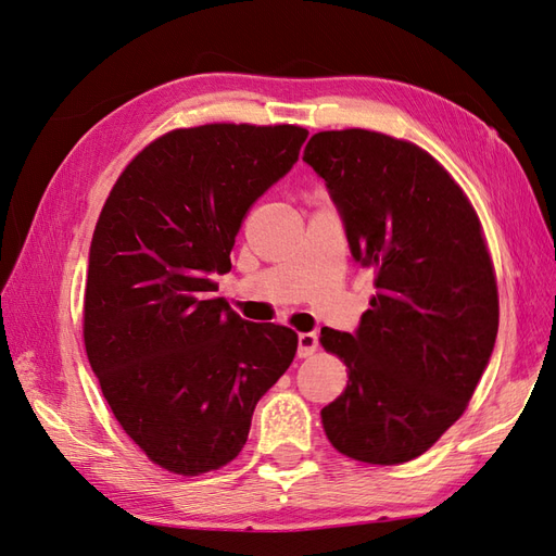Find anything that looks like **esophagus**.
I'll list each match as a JSON object with an SVG mask.
<instances>
[{
  "label": "esophagus",
  "instance_id": "34e87169",
  "mask_svg": "<svg viewBox=\"0 0 556 556\" xmlns=\"http://www.w3.org/2000/svg\"><path fill=\"white\" fill-rule=\"evenodd\" d=\"M296 339H299L296 355H299L301 359L313 357L315 350H317V331H304V333H299Z\"/></svg>",
  "mask_w": 556,
  "mask_h": 556
}]
</instances>
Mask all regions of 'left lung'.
I'll return each mask as SVG.
<instances>
[{"label": "left lung", "mask_w": 556, "mask_h": 556, "mask_svg": "<svg viewBox=\"0 0 556 556\" xmlns=\"http://www.w3.org/2000/svg\"><path fill=\"white\" fill-rule=\"evenodd\" d=\"M304 162L325 178L352 257L376 271L355 333L319 343L350 368L323 408L331 445L366 464L425 454L457 422L490 364L498 294L480 220L422 148L368 129L319 131Z\"/></svg>", "instance_id": "8db88e82"}]
</instances>
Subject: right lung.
<instances>
[{"mask_svg": "<svg viewBox=\"0 0 556 556\" xmlns=\"http://www.w3.org/2000/svg\"><path fill=\"white\" fill-rule=\"evenodd\" d=\"M296 125H204L134 157L99 215L83 339L117 422L178 476L229 464L296 333L241 319L215 278L255 201L299 160Z\"/></svg>", "mask_w": 556, "mask_h": 556, "instance_id": "add662e5", "label": "right lung"}]
</instances>
